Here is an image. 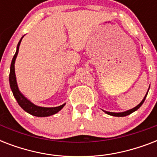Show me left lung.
<instances>
[{
    "label": "left lung",
    "instance_id": "1",
    "mask_svg": "<svg viewBox=\"0 0 157 157\" xmlns=\"http://www.w3.org/2000/svg\"><path fill=\"white\" fill-rule=\"evenodd\" d=\"M149 88H150V86H149ZM149 90V89H148ZM147 93H148V91H147ZM147 93L146 94V95H145V97L144 98V99L142 100V102L140 103H139L138 106H136L135 107H134V108H132V109L130 110H128V111H126V112H106V111H103V112H105L108 115H111V116H113V117H125V116H128V115L131 114V113H133L134 112H135L136 110H138L139 108V107H141L142 104L144 103V101H145V98H146L147 95Z\"/></svg>",
    "mask_w": 157,
    "mask_h": 157
}]
</instances>
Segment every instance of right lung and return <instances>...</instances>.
<instances>
[{
	"instance_id": "add662e5",
	"label": "right lung",
	"mask_w": 157,
	"mask_h": 157,
	"mask_svg": "<svg viewBox=\"0 0 157 157\" xmlns=\"http://www.w3.org/2000/svg\"><path fill=\"white\" fill-rule=\"evenodd\" d=\"M23 37L21 38L19 42H18V45H17V50H16L15 54L13 55V58L12 59L10 65V86L11 90L13 92V94L14 96V98L17 100L18 103L19 104L22 108H23L25 112H28L29 114L35 116V117H49L51 115H54L59 112L63 107L65 106V103L61 106L55 107H39L36 105L33 104L32 102L28 100V98H26L24 96L21 94V92L18 90V85H17V81H16V76H15V71H14V63H15L16 57L18 55V49H19V45H20L21 40L23 39Z\"/></svg>"
}]
</instances>
